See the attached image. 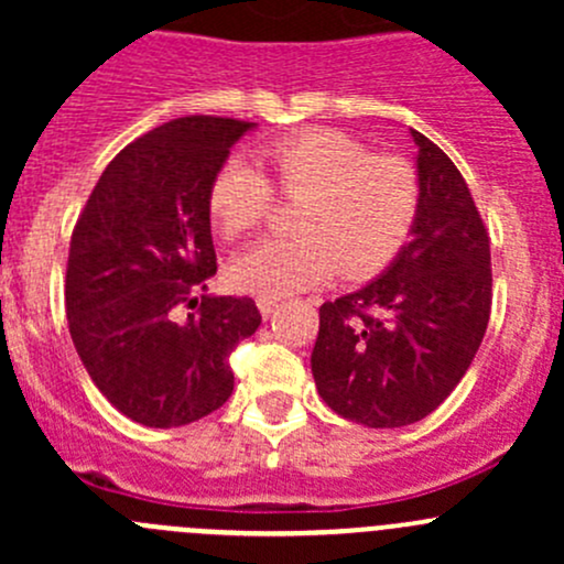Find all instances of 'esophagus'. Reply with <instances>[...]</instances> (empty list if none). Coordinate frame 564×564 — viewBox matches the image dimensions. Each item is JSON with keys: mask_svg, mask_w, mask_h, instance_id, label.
<instances>
[{"mask_svg": "<svg viewBox=\"0 0 564 564\" xmlns=\"http://www.w3.org/2000/svg\"><path fill=\"white\" fill-rule=\"evenodd\" d=\"M256 305H259L261 316H264V318H270V316H272V311L278 308V303H275V300H264V297H259V300H256Z\"/></svg>", "mask_w": 564, "mask_h": 564, "instance_id": "esophagus-1", "label": "esophagus"}]
</instances>
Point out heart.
<instances>
[{
    "label": "heart",
    "mask_w": 564,
    "mask_h": 564,
    "mask_svg": "<svg viewBox=\"0 0 564 564\" xmlns=\"http://www.w3.org/2000/svg\"><path fill=\"white\" fill-rule=\"evenodd\" d=\"M261 169L231 158L209 182L207 209L229 240L259 229L272 188L300 198L289 240H264L229 264L237 292L283 300L344 275L366 278L382 270L406 240L417 215V174L406 161L373 155L340 130H303L261 150Z\"/></svg>",
    "instance_id": "obj_1"
}]
</instances>
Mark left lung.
I'll return each mask as SVG.
<instances>
[{
  "mask_svg": "<svg viewBox=\"0 0 564 564\" xmlns=\"http://www.w3.org/2000/svg\"><path fill=\"white\" fill-rule=\"evenodd\" d=\"M412 240L379 278L318 308L311 371L333 412L401 429L434 412L475 360L491 316V246L451 158L423 133Z\"/></svg>",
  "mask_w": 564,
  "mask_h": 564,
  "instance_id": "8db88e82",
  "label": "left lung"
}]
</instances>
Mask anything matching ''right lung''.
I'll return each mask as SVG.
<instances>
[{
  "label": "right lung",
  "mask_w": 564,
  "mask_h": 564,
  "mask_svg": "<svg viewBox=\"0 0 564 564\" xmlns=\"http://www.w3.org/2000/svg\"><path fill=\"white\" fill-rule=\"evenodd\" d=\"M253 122L182 117L124 147L70 237L65 308L95 388L124 417L176 429L235 390L229 355L259 329L250 297H209L207 193ZM182 307H196L182 317Z\"/></svg>",
  "instance_id": "right-lung-1"
}]
</instances>
